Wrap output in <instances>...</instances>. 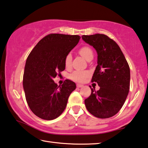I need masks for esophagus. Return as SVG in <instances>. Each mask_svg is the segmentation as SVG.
<instances>
[{
    "label": "esophagus",
    "instance_id": "obj_1",
    "mask_svg": "<svg viewBox=\"0 0 148 148\" xmlns=\"http://www.w3.org/2000/svg\"><path fill=\"white\" fill-rule=\"evenodd\" d=\"M76 86H77V88H82V87L84 86L82 84H78Z\"/></svg>",
    "mask_w": 148,
    "mask_h": 148
}]
</instances>
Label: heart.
Segmentation results:
<instances>
[{"instance_id": "1", "label": "heart", "mask_w": 148, "mask_h": 148, "mask_svg": "<svg viewBox=\"0 0 148 148\" xmlns=\"http://www.w3.org/2000/svg\"><path fill=\"white\" fill-rule=\"evenodd\" d=\"M79 53L88 60L89 58L93 57V51L89 47L84 46L79 49ZM72 55L69 53L64 58V65L66 68H69L71 66ZM90 76V72L86 70H75L70 74V78L72 80L76 82H82L84 79Z\"/></svg>"}]
</instances>
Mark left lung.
I'll return each mask as SVG.
<instances>
[{
	"instance_id": "8db88e82",
	"label": "left lung",
	"mask_w": 148,
	"mask_h": 148,
	"mask_svg": "<svg viewBox=\"0 0 148 148\" xmlns=\"http://www.w3.org/2000/svg\"><path fill=\"white\" fill-rule=\"evenodd\" d=\"M82 38L97 52V65L91 81L100 87L97 91L91 88L84 101L86 109L97 118H110L120 111L128 96L130 68L119 46L108 36L97 34Z\"/></svg>"
}]
</instances>
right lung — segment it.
Masks as SVG:
<instances>
[{
	"instance_id": "obj_1",
	"label": "right lung",
	"mask_w": 148,
	"mask_h": 148,
	"mask_svg": "<svg viewBox=\"0 0 148 148\" xmlns=\"http://www.w3.org/2000/svg\"><path fill=\"white\" fill-rule=\"evenodd\" d=\"M79 36L52 34L38 42L25 62L23 87L32 111L44 120H53L62 113L68 99L76 88L66 79L58 86L53 79L65 69L64 58L78 43Z\"/></svg>"
}]
</instances>
